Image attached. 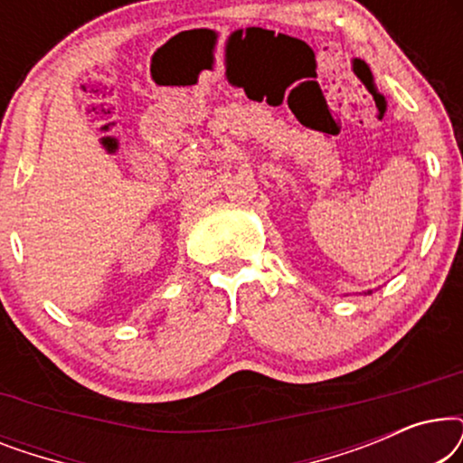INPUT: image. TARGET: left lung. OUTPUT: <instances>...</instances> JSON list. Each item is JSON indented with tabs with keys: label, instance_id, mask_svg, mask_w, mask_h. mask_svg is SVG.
Returning a JSON list of instances; mask_svg holds the SVG:
<instances>
[{
	"label": "left lung",
	"instance_id": "1",
	"mask_svg": "<svg viewBox=\"0 0 463 463\" xmlns=\"http://www.w3.org/2000/svg\"><path fill=\"white\" fill-rule=\"evenodd\" d=\"M369 293H371V290H369Z\"/></svg>",
	"mask_w": 463,
	"mask_h": 463
}]
</instances>
